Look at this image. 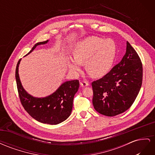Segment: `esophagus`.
Returning <instances> with one entry per match:
<instances>
[{
    "mask_svg": "<svg viewBox=\"0 0 155 155\" xmlns=\"http://www.w3.org/2000/svg\"><path fill=\"white\" fill-rule=\"evenodd\" d=\"M80 84H81V86L82 87H87V86L88 85V83L87 81H85V80L82 81L80 83Z\"/></svg>",
    "mask_w": 155,
    "mask_h": 155,
    "instance_id": "1",
    "label": "esophagus"
}]
</instances>
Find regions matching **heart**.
<instances>
[{
	"label": "heart",
	"instance_id": "heart-1",
	"mask_svg": "<svg viewBox=\"0 0 155 155\" xmlns=\"http://www.w3.org/2000/svg\"><path fill=\"white\" fill-rule=\"evenodd\" d=\"M74 59H68L67 64L71 72L80 71L85 63L87 71L99 78L109 73L117 55V45L111 39L92 36L78 42L73 48Z\"/></svg>",
	"mask_w": 155,
	"mask_h": 155
}]
</instances>
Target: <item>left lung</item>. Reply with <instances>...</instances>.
<instances>
[{
	"label": "left lung",
	"mask_w": 155,
	"mask_h": 155,
	"mask_svg": "<svg viewBox=\"0 0 155 155\" xmlns=\"http://www.w3.org/2000/svg\"><path fill=\"white\" fill-rule=\"evenodd\" d=\"M142 77L141 60L127 41L126 52L121 61L92 83L95 110L103 115L114 116L129 109L140 92Z\"/></svg>",
	"instance_id": "left-lung-1"
}]
</instances>
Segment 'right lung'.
<instances>
[{
    "label": "right lung",
    "instance_id": "right-lung-1",
    "mask_svg": "<svg viewBox=\"0 0 155 155\" xmlns=\"http://www.w3.org/2000/svg\"><path fill=\"white\" fill-rule=\"evenodd\" d=\"M48 42V40L36 43L27 55L37 46L45 45ZM21 60L18 61L16 67L15 78L20 100L26 112L33 118L43 124L56 125L67 120L71 114L74 97L79 87V81L77 79L65 81L53 94L46 97H34L25 90L21 84L18 76Z\"/></svg>",
    "mask_w": 155,
    "mask_h": 155
}]
</instances>
